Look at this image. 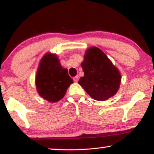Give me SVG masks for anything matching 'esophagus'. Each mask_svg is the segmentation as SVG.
Listing matches in <instances>:
<instances>
[{"label":"esophagus","instance_id":"1","mask_svg":"<svg viewBox=\"0 0 154 154\" xmlns=\"http://www.w3.org/2000/svg\"><path fill=\"white\" fill-rule=\"evenodd\" d=\"M74 81L75 82H78V80H79V75H76V76H75V77H74Z\"/></svg>","mask_w":154,"mask_h":154}]
</instances>
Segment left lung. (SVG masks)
Wrapping results in <instances>:
<instances>
[{"label":"left lung","instance_id":"8db88e82","mask_svg":"<svg viewBox=\"0 0 154 154\" xmlns=\"http://www.w3.org/2000/svg\"><path fill=\"white\" fill-rule=\"evenodd\" d=\"M81 67L85 75L79 84L93 99L105 101L117 94L122 75L102 50L95 46L87 49Z\"/></svg>","mask_w":154,"mask_h":154}]
</instances>
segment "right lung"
I'll list each match as a JSON object with an SVG mask.
<instances>
[{
    "label": "right lung",
    "mask_w": 154,
    "mask_h": 154,
    "mask_svg": "<svg viewBox=\"0 0 154 154\" xmlns=\"http://www.w3.org/2000/svg\"><path fill=\"white\" fill-rule=\"evenodd\" d=\"M73 82L57 54L48 52L44 55L35 77V85L40 96L50 102H57L63 98Z\"/></svg>",
    "instance_id": "obj_1"
}]
</instances>
